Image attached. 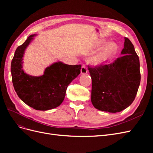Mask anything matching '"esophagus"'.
I'll use <instances>...</instances> for the list:
<instances>
[{
	"label": "esophagus",
	"instance_id": "esophagus-1",
	"mask_svg": "<svg viewBox=\"0 0 153 153\" xmlns=\"http://www.w3.org/2000/svg\"><path fill=\"white\" fill-rule=\"evenodd\" d=\"M81 74H86L87 73V69L85 66H82L80 69Z\"/></svg>",
	"mask_w": 153,
	"mask_h": 153
}]
</instances>
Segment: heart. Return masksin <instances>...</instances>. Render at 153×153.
Masks as SVG:
<instances>
[{"label":"heart","mask_w":153,"mask_h":153,"mask_svg":"<svg viewBox=\"0 0 153 153\" xmlns=\"http://www.w3.org/2000/svg\"><path fill=\"white\" fill-rule=\"evenodd\" d=\"M117 51V45L114 43H111L101 49L100 52L91 58V61L94 65H100L108 62L112 59Z\"/></svg>","instance_id":"obj_1"}]
</instances>
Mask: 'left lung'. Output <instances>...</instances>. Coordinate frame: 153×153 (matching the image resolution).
Segmentation results:
<instances>
[{
	"label": "left lung",
	"mask_w": 153,
	"mask_h": 153,
	"mask_svg": "<svg viewBox=\"0 0 153 153\" xmlns=\"http://www.w3.org/2000/svg\"><path fill=\"white\" fill-rule=\"evenodd\" d=\"M121 57L108 64L88 66L92 79L91 102L100 110L119 112L135 98L140 83V61L135 48L124 38Z\"/></svg>",
	"instance_id": "left-lung-1"
}]
</instances>
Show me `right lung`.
Listing matches in <instances>:
<instances>
[{"label":"right lung","mask_w":153,"mask_h":153,"mask_svg":"<svg viewBox=\"0 0 153 153\" xmlns=\"http://www.w3.org/2000/svg\"><path fill=\"white\" fill-rule=\"evenodd\" d=\"M34 36H29L15 51L11 66L12 82L17 95L25 104L37 110H48L62 103L68 85L80 73L82 66L57 62L46 68L43 75H27L22 69V60Z\"/></svg>","instance_id":"right-lung-1"}]
</instances>
